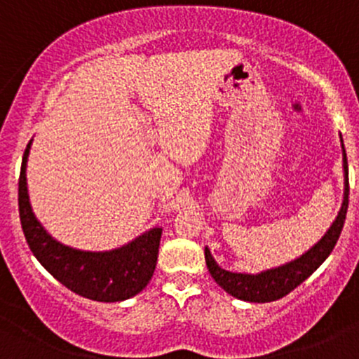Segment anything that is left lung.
I'll return each instance as SVG.
<instances>
[{"label": "left lung", "instance_id": "8db88e82", "mask_svg": "<svg viewBox=\"0 0 359 359\" xmlns=\"http://www.w3.org/2000/svg\"><path fill=\"white\" fill-rule=\"evenodd\" d=\"M342 142V138H341ZM342 161H344V202H342L341 212L330 229L327 231L325 236L320 240L311 250H308L304 255L296 260L289 262L283 267L271 269L267 272L257 273H234L219 267L210 255V250L205 248V262L209 267L210 276L214 277L215 283L219 284L226 292H229L234 298L243 299V302L252 303H269L276 299L284 298L294 287H298L304 279L311 276L320 265L325 262V258L332 253L335 243H337L341 231L344 227L346 214H348L349 205V178H348V159H346L344 144H342Z\"/></svg>", "mask_w": 359, "mask_h": 359}]
</instances>
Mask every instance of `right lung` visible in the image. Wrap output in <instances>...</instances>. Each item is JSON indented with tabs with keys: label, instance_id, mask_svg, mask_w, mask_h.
Returning a JSON list of instances; mask_svg holds the SVG:
<instances>
[{
	"label": "right lung",
	"instance_id": "obj_1",
	"mask_svg": "<svg viewBox=\"0 0 359 359\" xmlns=\"http://www.w3.org/2000/svg\"><path fill=\"white\" fill-rule=\"evenodd\" d=\"M29 142L18 178V212L27 245L42 267L63 286L94 302L114 303L138 294L156 271L163 229L154 227L113 252H82L53 240L32 214L27 194L25 165Z\"/></svg>",
	"mask_w": 359,
	"mask_h": 359
}]
</instances>
